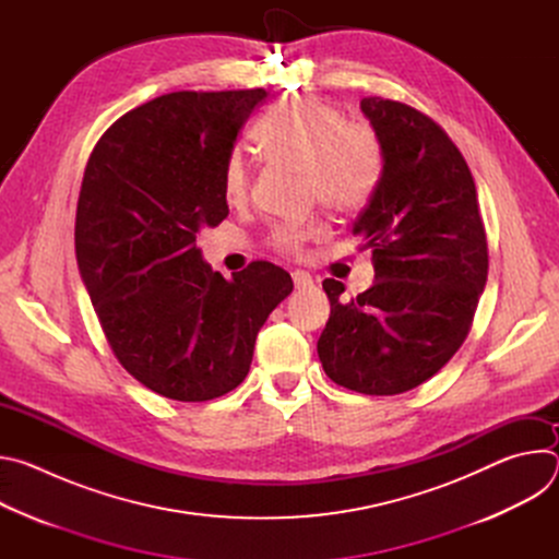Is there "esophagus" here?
I'll use <instances>...</instances> for the list:
<instances>
[{"label": "esophagus", "instance_id": "esophagus-1", "mask_svg": "<svg viewBox=\"0 0 559 559\" xmlns=\"http://www.w3.org/2000/svg\"><path fill=\"white\" fill-rule=\"evenodd\" d=\"M292 281H294V287H296V289H307V287L313 285V278H311L307 272H302V270L292 272Z\"/></svg>", "mask_w": 559, "mask_h": 559}]
</instances>
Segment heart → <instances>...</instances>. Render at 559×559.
Instances as JSON below:
<instances>
[{"label":"heart","mask_w":559,"mask_h":559,"mask_svg":"<svg viewBox=\"0 0 559 559\" xmlns=\"http://www.w3.org/2000/svg\"><path fill=\"white\" fill-rule=\"evenodd\" d=\"M257 139L267 156L305 168L309 194L332 210H356L376 188L380 152L371 128L345 121V115L328 102L307 97L281 108L263 121ZM250 181L246 156L231 152L223 173L227 201H246ZM323 231L321 221L287 223L274 231V243L285 252H298L305 241Z\"/></svg>","instance_id":"1"}]
</instances>
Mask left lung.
<instances>
[{
    "instance_id": "left-lung-1",
    "label": "left lung",
    "mask_w": 559,
    "mask_h": 559,
    "mask_svg": "<svg viewBox=\"0 0 559 559\" xmlns=\"http://www.w3.org/2000/svg\"><path fill=\"white\" fill-rule=\"evenodd\" d=\"M360 110L382 170L352 231L371 250L376 281L349 300L341 281H323L332 311L316 349L336 384L395 395L464 343L487 285V236L468 166L438 123L380 97Z\"/></svg>"
}]
</instances>
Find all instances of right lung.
<instances>
[{
    "mask_svg": "<svg viewBox=\"0 0 559 559\" xmlns=\"http://www.w3.org/2000/svg\"><path fill=\"white\" fill-rule=\"evenodd\" d=\"M263 88L170 93L99 139L76 203L74 250L104 334L141 384L203 403L241 384L292 276L254 261L223 278L197 234L227 214L225 164Z\"/></svg>",
    "mask_w": 559,
    "mask_h": 559,
    "instance_id": "right-lung-1",
    "label": "right lung"
}]
</instances>
